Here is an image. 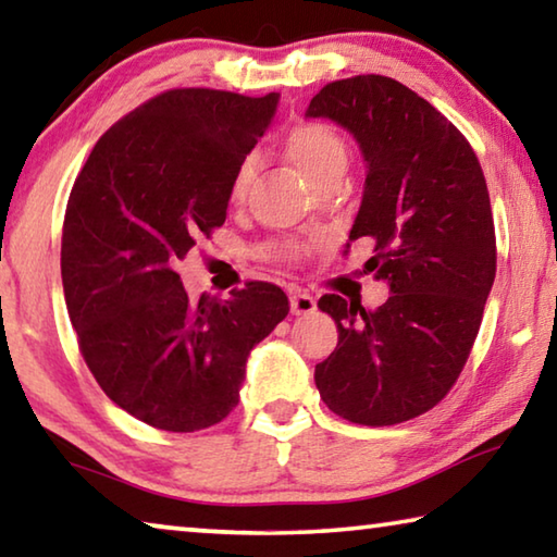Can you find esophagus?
Segmentation results:
<instances>
[{
	"label": "esophagus",
	"instance_id": "esophagus-1",
	"mask_svg": "<svg viewBox=\"0 0 557 557\" xmlns=\"http://www.w3.org/2000/svg\"><path fill=\"white\" fill-rule=\"evenodd\" d=\"M289 309H292V314H312L314 309H317V299L309 295V292H301V289H297V292H292L289 295Z\"/></svg>",
	"mask_w": 557,
	"mask_h": 557
}]
</instances>
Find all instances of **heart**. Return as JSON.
Segmentation results:
<instances>
[{"mask_svg":"<svg viewBox=\"0 0 557 557\" xmlns=\"http://www.w3.org/2000/svg\"><path fill=\"white\" fill-rule=\"evenodd\" d=\"M285 152L301 174L314 186H322L326 178L342 176L348 164V147L338 132L326 122L307 120L292 127L285 135ZM258 174V157L245 154L235 164L228 182V199L233 203H243L248 199L250 186ZM307 252V245L297 240H280L262 248V256L275 260L295 262Z\"/></svg>","mask_w":557,"mask_h":557,"instance_id":"heart-1","label":"heart"}]
</instances>
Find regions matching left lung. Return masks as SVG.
I'll use <instances>...</instances> for the list:
<instances>
[{"label": "left lung", "instance_id": "left-lung-1", "mask_svg": "<svg viewBox=\"0 0 557 557\" xmlns=\"http://www.w3.org/2000/svg\"><path fill=\"white\" fill-rule=\"evenodd\" d=\"M309 117L346 127L363 149V201L348 240H373L366 272L388 280L379 309L324 295L338 344L317 363L326 408L356 425H398L445 398L474 346L496 275L486 178L467 137L388 75L334 81Z\"/></svg>", "mask_w": 557, "mask_h": 557}]
</instances>
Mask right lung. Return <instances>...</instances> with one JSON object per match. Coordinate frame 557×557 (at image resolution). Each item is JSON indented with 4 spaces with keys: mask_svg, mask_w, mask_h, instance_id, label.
I'll use <instances>...</instances> for the list:
<instances>
[{
    "mask_svg": "<svg viewBox=\"0 0 557 557\" xmlns=\"http://www.w3.org/2000/svg\"><path fill=\"white\" fill-rule=\"evenodd\" d=\"M277 98L164 90L117 120L75 176L61 277L78 348L108 398L157 430L196 432L228 418L252 346L289 312L272 282L194 301L176 272L223 225L233 169Z\"/></svg>",
    "mask_w": 557,
    "mask_h": 557,
    "instance_id": "obj_1",
    "label": "right lung"
}]
</instances>
